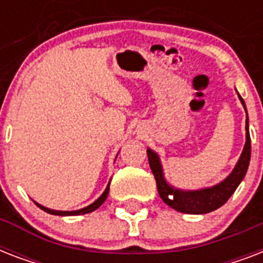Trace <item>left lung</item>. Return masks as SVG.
Listing matches in <instances>:
<instances>
[{
	"label": "left lung",
	"instance_id": "1",
	"mask_svg": "<svg viewBox=\"0 0 263 263\" xmlns=\"http://www.w3.org/2000/svg\"><path fill=\"white\" fill-rule=\"evenodd\" d=\"M241 103L246 109L245 101L239 95ZM246 144L241 153L239 162L233 169V172L222 181L217 184L212 188H204L199 191H179L176 188H172L171 185L165 183L164 175H162V168H161L160 160L156 153H153L150 148H147L148 164L152 168V172L156 177L157 190L160 194L161 199L165 203L171 206L177 212L187 213V214H204L210 213L216 209L221 208L227 200L231 198L233 192L236 191L237 185L240 184L243 177L246 176V172L249 169L250 158H251V140H250L249 132V117L246 121Z\"/></svg>",
	"mask_w": 263,
	"mask_h": 263
}]
</instances>
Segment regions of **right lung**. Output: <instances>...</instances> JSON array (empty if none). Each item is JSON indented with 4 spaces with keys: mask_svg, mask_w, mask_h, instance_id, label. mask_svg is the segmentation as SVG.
<instances>
[{
    "mask_svg": "<svg viewBox=\"0 0 263 263\" xmlns=\"http://www.w3.org/2000/svg\"><path fill=\"white\" fill-rule=\"evenodd\" d=\"M107 194H109V185H107L106 190H105V192H103L102 195L99 196L98 199L95 200L94 203H91L90 206H87V208L80 209V210H76V212H57V210H50V209L43 208V206H41V204H38V203H36V206L42 209L43 212L50 213V214H54V216H79V214H86V213H91V212H94L95 209H98L99 206H101V204L105 202V199L107 198Z\"/></svg>",
    "mask_w": 263,
    "mask_h": 263,
    "instance_id": "1",
    "label": "right lung"
}]
</instances>
